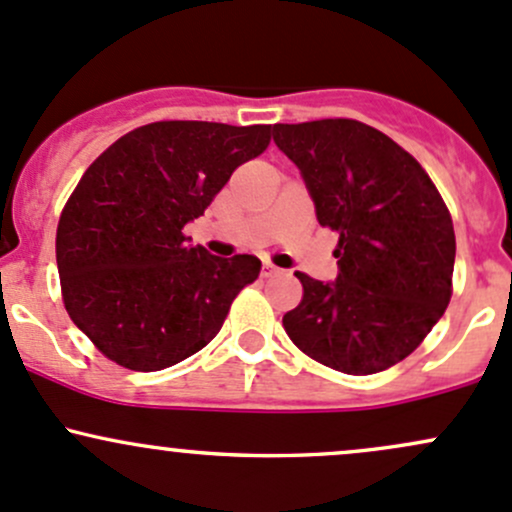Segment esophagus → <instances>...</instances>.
<instances>
[{
    "mask_svg": "<svg viewBox=\"0 0 512 512\" xmlns=\"http://www.w3.org/2000/svg\"><path fill=\"white\" fill-rule=\"evenodd\" d=\"M278 273H280V268L273 266V263L263 261V276H266V278H271V276H278Z\"/></svg>",
    "mask_w": 512,
    "mask_h": 512,
    "instance_id": "esophagus-1",
    "label": "esophagus"
}]
</instances>
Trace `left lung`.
<instances>
[{"mask_svg": "<svg viewBox=\"0 0 512 512\" xmlns=\"http://www.w3.org/2000/svg\"><path fill=\"white\" fill-rule=\"evenodd\" d=\"M317 222L339 234L337 280L295 273L302 300L288 337L310 359L351 373L410 356L452 298L454 227L430 175L393 139L354 119L276 124Z\"/></svg>", "mask_w": 512, "mask_h": 512, "instance_id": "8db88e82", "label": "left lung"}]
</instances>
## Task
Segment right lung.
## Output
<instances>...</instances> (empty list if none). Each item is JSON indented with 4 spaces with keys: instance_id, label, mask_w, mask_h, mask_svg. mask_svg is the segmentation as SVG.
Wrapping results in <instances>:
<instances>
[{
    "instance_id": "right-lung-1",
    "label": "right lung",
    "mask_w": 512,
    "mask_h": 512,
    "mask_svg": "<svg viewBox=\"0 0 512 512\" xmlns=\"http://www.w3.org/2000/svg\"><path fill=\"white\" fill-rule=\"evenodd\" d=\"M271 126L156 122L129 131L85 170L58 222L56 261L70 320L107 359L161 371L217 337L256 256H212L183 227Z\"/></svg>"
}]
</instances>
